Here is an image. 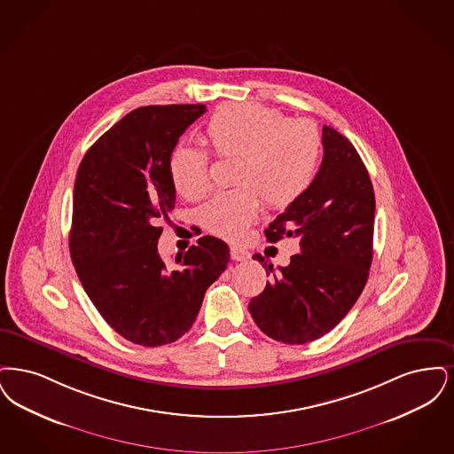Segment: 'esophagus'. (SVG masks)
Instances as JSON below:
<instances>
[{
  "mask_svg": "<svg viewBox=\"0 0 454 454\" xmlns=\"http://www.w3.org/2000/svg\"><path fill=\"white\" fill-rule=\"evenodd\" d=\"M231 257H232L234 261H246V259L251 257V254H249L246 249H240V247L232 246V247H231Z\"/></svg>",
  "mask_w": 454,
  "mask_h": 454,
  "instance_id": "1",
  "label": "esophagus"
}]
</instances>
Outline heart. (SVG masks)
I'll list each match as a JSON object with an SVG mask.
<instances>
[{
    "label": "heart",
    "mask_w": 454,
    "mask_h": 454,
    "mask_svg": "<svg viewBox=\"0 0 454 454\" xmlns=\"http://www.w3.org/2000/svg\"><path fill=\"white\" fill-rule=\"evenodd\" d=\"M205 138L220 159H236V190L218 193L200 212L214 236L239 240L256 220L262 200L288 208L305 195L316 177L322 140L314 123L290 120L275 108L246 103L218 106L207 121ZM210 158L193 145H177L169 156V176L186 200L210 188Z\"/></svg>",
    "instance_id": "1"
}]
</instances>
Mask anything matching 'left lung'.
Segmentation results:
<instances>
[{
    "mask_svg": "<svg viewBox=\"0 0 454 454\" xmlns=\"http://www.w3.org/2000/svg\"><path fill=\"white\" fill-rule=\"evenodd\" d=\"M324 158L310 188L264 231L270 242L300 240L288 266L268 264L262 294L249 301L257 327L285 344H305L333 331L361 295L373 259L375 192L355 145L322 129Z\"/></svg>",
    "mask_w": 454,
    "mask_h": 454,
    "instance_id": "left-lung-1",
    "label": "left lung"
}]
</instances>
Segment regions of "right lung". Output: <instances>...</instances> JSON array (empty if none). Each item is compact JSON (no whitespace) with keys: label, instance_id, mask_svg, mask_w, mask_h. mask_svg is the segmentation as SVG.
<instances>
[{"label":"right lung","instance_id":"obj_1","mask_svg":"<svg viewBox=\"0 0 454 454\" xmlns=\"http://www.w3.org/2000/svg\"><path fill=\"white\" fill-rule=\"evenodd\" d=\"M205 112V105L140 106L79 164L71 259L99 316L138 346H164L188 333L231 259L229 246L212 236L200 237L173 266L158 253L159 220H168L176 203L169 156Z\"/></svg>","mask_w":454,"mask_h":454}]
</instances>
